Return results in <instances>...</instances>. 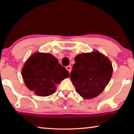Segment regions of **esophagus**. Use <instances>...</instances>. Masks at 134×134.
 I'll use <instances>...</instances> for the list:
<instances>
[{"instance_id":"1","label":"esophagus","mask_w":134,"mask_h":134,"mask_svg":"<svg viewBox=\"0 0 134 134\" xmlns=\"http://www.w3.org/2000/svg\"><path fill=\"white\" fill-rule=\"evenodd\" d=\"M66 68L67 70L69 71V73L71 72V69H72V68H71V66H68L66 67Z\"/></svg>"}]
</instances>
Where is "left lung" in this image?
<instances>
[{
  "mask_svg": "<svg viewBox=\"0 0 134 134\" xmlns=\"http://www.w3.org/2000/svg\"><path fill=\"white\" fill-rule=\"evenodd\" d=\"M74 60L70 78L76 91L88 99L98 96L112 76L111 62L98 51L79 54Z\"/></svg>",
  "mask_w": 134,
  "mask_h": 134,
  "instance_id": "1",
  "label": "left lung"
}]
</instances>
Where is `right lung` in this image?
Segmentation results:
<instances>
[{
  "mask_svg": "<svg viewBox=\"0 0 134 134\" xmlns=\"http://www.w3.org/2000/svg\"><path fill=\"white\" fill-rule=\"evenodd\" d=\"M27 87L40 96H48L55 92L56 85L69 77V72L54 55L36 52L28 58L22 69Z\"/></svg>",
  "mask_w": 134,
  "mask_h": 134,
  "instance_id": "right-lung-1",
  "label": "right lung"
}]
</instances>
